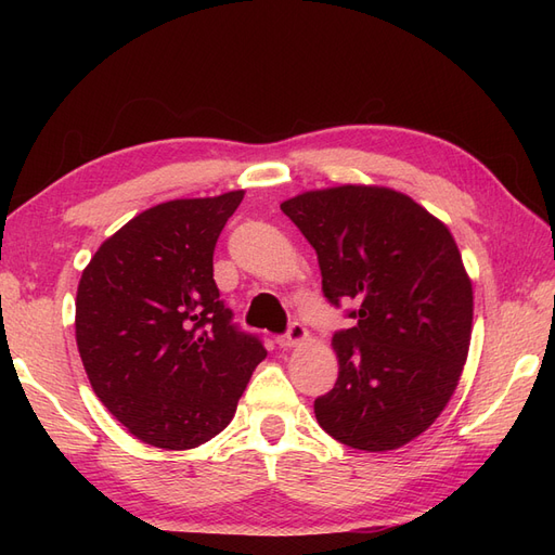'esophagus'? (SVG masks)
Returning a JSON list of instances; mask_svg holds the SVG:
<instances>
[{"mask_svg": "<svg viewBox=\"0 0 555 555\" xmlns=\"http://www.w3.org/2000/svg\"><path fill=\"white\" fill-rule=\"evenodd\" d=\"M304 340H308V331L306 326L300 322H289L287 331H284L282 335H278V345L280 347H296Z\"/></svg>", "mask_w": 555, "mask_h": 555, "instance_id": "34e87169", "label": "esophagus"}]
</instances>
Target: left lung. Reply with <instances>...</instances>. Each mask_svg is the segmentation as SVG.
<instances>
[{
  "label": "left lung",
  "instance_id": "8db88e82",
  "mask_svg": "<svg viewBox=\"0 0 555 555\" xmlns=\"http://www.w3.org/2000/svg\"><path fill=\"white\" fill-rule=\"evenodd\" d=\"M314 247L322 289L354 326L333 333L338 382L314 400L331 438L389 451L422 435L456 389L473 331V284L449 229L405 194L365 184L280 206Z\"/></svg>",
  "mask_w": 555,
  "mask_h": 555
}]
</instances>
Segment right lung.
<instances>
[{
  "mask_svg": "<svg viewBox=\"0 0 555 555\" xmlns=\"http://www.w3.org/2000/svg\"><path fill=\"white\" fill-rule=\"evenodd\" d=\"M243 192L147 208L96 249L76 294V343L96 398L133 438L194 449L236 414L259 335L233 324L215 243Z\"/></svg>",
  "mask_w": 555,
  "mask_h": 555,
  "instance_id": "obj_1",
  "label": "right lung"
}]
</instances>
